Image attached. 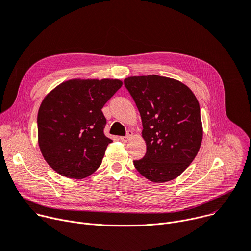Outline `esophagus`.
I'll return each instance as SVG.
<instances>
[{
  "mask_svg": "<svg viewBox=\"0 0 251 251\" xmlns=\"http://www.w3.org/2000/svg\"><path fill=\"white\" fill-rule=\"evenodd\" d=\"M132 137H133V132L129 131L128 134H127L126 136H121V137H119V139H120L121 141H123V142H127V141L130 140Z\"/></svg>",
  "mask_w": 251,
  "mask_h": 251,
  "instance_id": "obj_1",
  "label": "esophagus"
}]
</instances>
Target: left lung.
Masks as SVG:
<instances>
[{
    "instance_id": "obj_1",
    "label": "left lung",
    "mask_w": 251,
    "mask_h": 251,
    "mask_svg": "<svg viewBox=\"0 0 251 251\" xmlns=\"http://www.w3.org/2000/svg\"><path fill=\"white\" fill-rule=\"evenodd\" d=\"M142 120L145 156L135 169L153 182L177 177L196 157L203 139L200 105L191 89L179 80L156 75L124 80Z\"/></svg>"
}]
</instances>
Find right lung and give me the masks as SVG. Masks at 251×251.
Here are the masks:
<instances>
[{
	"mask_svg": "<svg viewBox=\"0 0 251 251\" xmlns=\"http://www.w3.org/2000/svg\"><path fill=\"white\" fill-rule=\"evenodd\" d=\"M122 85L117 78H73L45 96L37 116L38 144L50 168L70 178L98 170L112 142L104 134L102 109Z\"/></svg>",
	"mask_w": 251,
	"mask_h": 251,
	"instance_id": "add662e5",
	"label": "right lung"
}]
</instances>
